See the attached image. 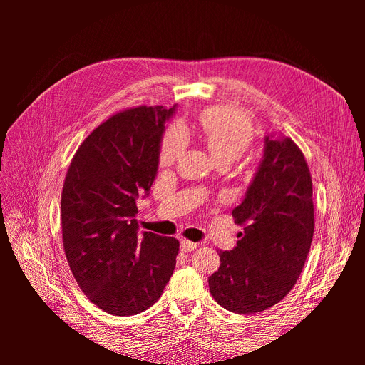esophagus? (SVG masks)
<instances>
[{"label":"esophagus","mask_w":365,"mask_h":365,"mask_svg":"<svg viewBox=\"0 0 365 365\" xmlns=\"http://www.w3.org/2000/svg\"><path fill=\"white\" fill-rule=\"evenodd\" d=\"M196 248H197V244H195V242L187 240V239H182V240H181V250H182V251L189 252V251H193V250H196Z\"/></svg>","instance_id":"obj_1"}]
</instances>
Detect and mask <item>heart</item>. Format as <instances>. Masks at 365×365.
I'll list each match as a JSON object with an SVG mask.
<instances>
[{
  "mask_svg": "<svg viewBox=\"0 0 365 365\" xmlns=\"http://www.w3.org/2000/svg\"><path fill=\"white\" fill-rule=\"evenodd\" d=\"M200 132L216 161L235 163L252 145L254 129L250 117L235 108L219 106L207 109L200 118ZM187 145L189 134L181 123L164 132L160 146V165L169 168L178 160Z\"/></svg>",
  "mask_w": 365,
  "mask_h": 365,
  "instance_id": "heart-1",
  "label": "heart"
}]
</instances>
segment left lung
I'll return each instance as SVG.
<instances>
[{"label": "left lung", "mask_w": 365, "mask_h": 365, "mask_svg": "<svg viewBox=\"0 0 365 365\" xmlns=\"http://www.w3.org/2000/svg\"><path fill=\"white\" fill-rule=\"evenodd\" d=\"M231 215L244 233L235 250L219 251L210 294L235 314L262 312L294 288L314 237L311 172L289 137L264 138L263 161Z\"/></svg>", "instance_id": "left-lung-1"}]
</instances>
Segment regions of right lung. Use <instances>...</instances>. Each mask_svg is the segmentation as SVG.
I'll list each match as a JSON object with an SVG mask.
<instances>
[{
	"label": "right lung",
	"instance_id": "right-lung-1",
	"mask_svg": "<svg viewBox=\"0 0 365 365\" xmlns=\"http://www.w3.org/2000/svg\"><path fill=\"white\" fill-rule=\"evenodd\" d=\"M173 108L137 106L98 125L76 150L63 181L62 242L82 292L102 311H146L170 280L180 242L138 235L137 200L158 169L160 141Z\"/></svg>",
	"mask_w": 365,
	"mask_h": 365
}]
</instances>
